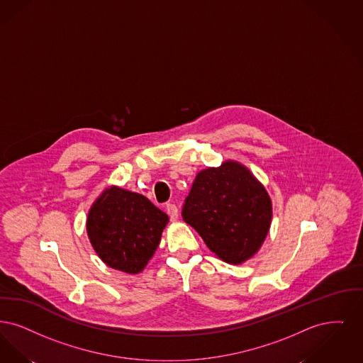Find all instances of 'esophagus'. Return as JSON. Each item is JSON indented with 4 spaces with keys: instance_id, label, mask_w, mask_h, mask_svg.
<instances>
[{
    "instance_id": "34e87169",
    "label": "esophagus",
    "mask_w": 363,
    "mask_h": 363,
    "mask_svg": "<svg viewBox=\"0 0 363 363\" xmlns=\"http://www.w3.org/2000/svg\"><path fill=\"white\" fill-rule=\"evenodd\" d=\"M167 213L171 217V221H176L179 218V210H177V207L174 203H168L167 205Z\"/></svg>"
}]
</instances>
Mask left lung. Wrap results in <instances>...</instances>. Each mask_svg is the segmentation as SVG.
<instances>
[{
  "label": "left lung",
  "instance_id": "1",
  "mask_svg": "<svg viewBox=\"0 0 363 363\" xmlns=\"http://www.w3.org/2000/svg\"><path fill=\"white\" fill-rule=\"evenodd\" d=\"M183 220L229 264H242L260 250L272 220L267 189L241 162L226 160L198 172L184 201Z\"/></svg>",
  "mask_w": 363,
  "mask_h": 363
}]
</instances>
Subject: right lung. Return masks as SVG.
Segmentation results:
<instances>
[{
    "label": "right lung",
    "mask_w": 363,
    "mask_h": 363,
    "mask_svg": "<svg viewBox=\"0 0 363 363\" xmlns=\"http://www.w3.org/2000/svg\"><path fill=\"white\" fill-rule=\"evenodd\" d=\"M169 217L138 192L110 186L91 206L88 238L108 267L138 274L156 252Z\"/></svg>",
    "instance_id": "1"
}]
</instances>
